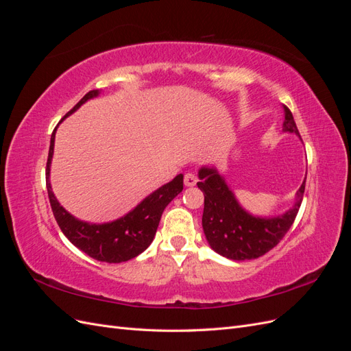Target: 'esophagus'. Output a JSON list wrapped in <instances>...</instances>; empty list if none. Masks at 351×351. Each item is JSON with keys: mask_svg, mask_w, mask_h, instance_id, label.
I'll use <instances>...</instances> for the list:
<instances>
[{"mask_svg": "<svg viewBox=\"0 0 351 351\" xmlns=\"http://www.w3.org/2000/svg\"><path fill=\"white\" fill-rule=\"evenodd\" d=\"M196 183H197V177L195 174L187 173L184 176V186L186 187H193V186H196Z\"/></svg>", "mask_w": 351, "mask_h": 351, "instance_id": "1", "label": "esophagus"}]
</instances>
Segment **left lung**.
Returning a JSON list of instances; mask_svg holds the SVG:
<instances>
[{
  "mask_svg": "<svg viewBox=\"0 0 351 351\" xmlns=\"http://www.w3.org/2000/svg\"><path fill=\"white\" fill-rule=\"evenodd\" d=\"M282 133H293L302 141L291 111L282 105ZM197 187L205 195L202 227L212 250L231 261H250L277 246L290 230L302 205L304 183L297 190L290 209L278 215H253L244 209L226 177L215 165L199 168Z\"/></svg>",
  "mask_w": 351,
  "mask_h": 351,
  "instance_id": "left-lung-1",
  "label": "left lung"
}]
</instances>
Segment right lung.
I'll return each instance as SVG.
<instances>
[{
    "label": "right lung",
    "instance_id": "right-lung-1",
    "mask_svg": "<svg viewBox=\"0 0 351 351\" xmlns=\"http://www.w3.org/2000/svg\"><path fill=\"white\" fill-rule=\"evenodd\" d=\"M99 93L101 90L98 89L88 92L77 102L76 107L67 112L64 119H67L73 112H76L84 102L99 97ZM57 129L58 125L51 134L47 162V189L52 212H54V217L61 231L64 232V236L71 241V244H74L77 249L97 261L120 263L136 258L137 254H141L143 250L149 247L167 205L178 193H182L183 174H178L171 182L156 189L151 195H147L132 210H129L120 218L110 222H102V224H93V222L82 221L73 217L69 210L62 208L54 192H52L49 174L52 155H54Z\"/></svg>",
    "mask_w": 351,
    "mask_h": 351
}]
</instances>
